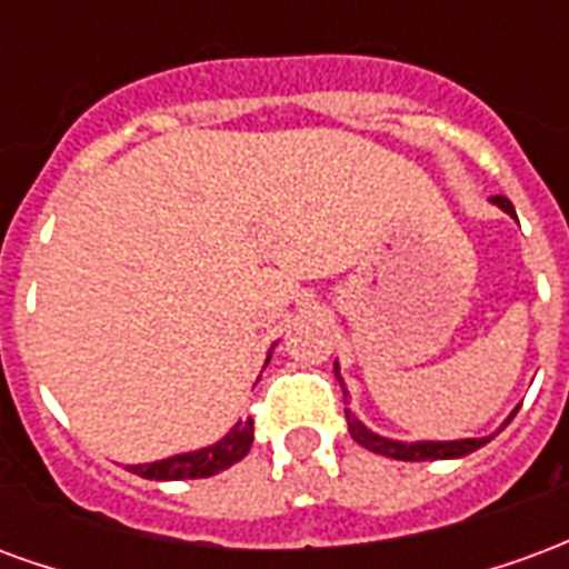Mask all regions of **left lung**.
<instances>
[{"label": "left lung", "instance_id": "obj_1", "mask_svg": "<svg viewBox=\"0 0 569 569\" xmlns=\"http://www.w3.org/2000/svg\"><path fill=\"white\" fill-rule=\"evenodd\" d=\"M493 203L515 216V207L509 198L497 194ZM345 399H347V390H345ZM345 415H347V427H350L353 441H359L362 448H369V451L375 453L393 457V460H451V457H466V453H472L476 448H481V445H488L490 441V439H460V441H415V445H406V441L381 439V436L369 432V429L362 427V423L350 415V408H345ZM509 420H506V423H509Z\"/></svg>", "mask_w": 569, "mask_h": 569}]
</instances>
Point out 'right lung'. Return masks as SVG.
Returning a JSON list of instances; mask_svg holds the SVG:
<instances>
[{"label": "right lung", "instance_id": "add662e5", "mask_svg": "<svg viewBox=\"0 0 569 569\" xmlns=\"http://www.w3.org/2000/svg\"><path fill=\"white\" fill-rule=\"evenodd\" d=\"M252 448V420H240L222 441H216L210 448L194 453H179V457H167L158 463L130 466L140 478H154V481H179V478H210L222 472L237 460H243Z\"/></svg>", "mask_w": 569, "mask_h": 569}]
</instances>
